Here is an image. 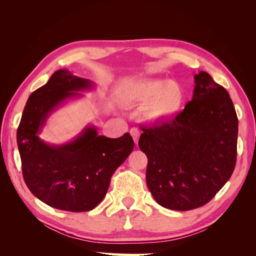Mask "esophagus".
I'll list each match as a JSON object with an SVG mask.
<instances>
[{
  "instance_id": "34e87169",
  "label": "esophagus",
  "mask_w": 256,
  "mask_h": 256,
  "mask_svg": "<svg viewBox=\"0 0 256 256\" xmlns=\"http://www.w3.org/2000/svg\"><path fill=\"white\" fill-rule=\"evenodd\" d=\"M130 134L134 138V141L136 144L138 143V138H140V131H138L136 128H131L130 129Z\"/></svg>"
}]
</instances>
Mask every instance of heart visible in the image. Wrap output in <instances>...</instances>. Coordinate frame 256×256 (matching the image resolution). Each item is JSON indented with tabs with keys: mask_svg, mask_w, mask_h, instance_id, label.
Instances as JSON below:
<instances>
[{
	"mask_svg": "<svg viewBox=\"0 0 256 256\" xmlns=\"http://www.w3.org/2000/svg\"><path fill=\"white\" fill-rule=\"evenodd\" d=\"M122 98L131 104H148L145 110L147 120L161 122L173 118L180 111L186 92L178 82L150 79L127 85L122 90Z\"/></svg>",
	"mask_w": 256,
	"mask_h": 256,
	"instance_id": "obj_1",
	"label": "heart"
}]
</instances>
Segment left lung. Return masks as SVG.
I'll return each instance as SVG.
<instances>
[{"label":"left lung","mask_w":256,"mask_h":256,"mask_svg":"<svg viewBox=\"0 0 256 256\" xmlns=\"http://www.w3.org/2000/svg\"><path fill=\"white\" fill-rule=\"evenodd\" d=\"M191 102L173 120L144 128L146 184L162 207L186 212L208 203L233 174L238 118L228 90L210 74L194 76Z\"/></svg>","instance_id":"1"}]
</instances>
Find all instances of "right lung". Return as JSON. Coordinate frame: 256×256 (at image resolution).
Masks as SVG:
<instances>
[{"instance_id":"add662e5","label":"right lung","mask_w":256,"mask_h":256,"mask_svg":"<svg viewBox=\"0 0 256 256\" xmlns=\"http://www.w3.org/2000/svg\"><path fill=\"white\" fill-rule=\"evenodd\" d=\"M92 83L66 69L54 72L30 95L17 130L22 175L30 191L47 205L72 212L94 209L106 194L113 173L132 152L127 132L120 138L98 136L86 127L64 145L44 143L40 132L50 113L65 100L81 96Z\"/></svg>"}]
</instances>
